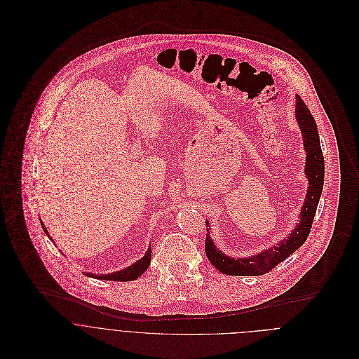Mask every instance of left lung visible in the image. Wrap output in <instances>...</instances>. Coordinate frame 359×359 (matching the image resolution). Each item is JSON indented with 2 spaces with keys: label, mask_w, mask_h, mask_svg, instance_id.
Returning <instances> with one entry per match:
<instances>
[{
  "label": "left lung",
  "mask_w": 359,
  "mask_h": 359,
  "mask_svg": "<svg viewBox=\"0 0 359 359\" xmlns=\"http://www.w3.org/2000/svg\"><path fill=\"white\" fill-rule=\"evenodd\" d=\"M296 117L300 124L303 140H304V149L307 152V163H306V175L308 177L307 196L304 205L302 208L300 224L292 232L290 236L283 239V242L278 243L276 246L264 250L256 256L248 258H231L222 255L217 250L212 239L205 236V250L208 261L222 273L225 275H235V276H258L269 272L283 259H286L290 255H293L299 248L304 245L307 241L308 235L312 228V221L316 212V207L319 203V198L323 188V177H325V160L320 149L319 134L316 128V123L307 107V104L297 97L296 100ZM208 225V222H207ZM208 231V229H207Z\"/></svg>",
  "instance_id": "obj_1"
}]
</instances>
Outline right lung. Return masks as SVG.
<instances>
[{"label":"right lung","instance_id":"add662e5","mask_svg":"<svg viewBox=\"0 0 359 359\" xmlns=\"http://www.w3.org/2000/svg\"><path fill=\"white\" fill-rule=\"evenodd\" d=\"M41 225H43L44 232H47L44 224H41ZM47 235H48V232H47ZM151 257H152V249L149 248V250L147 252L145 256L142 257L140 261H137L135 264L130 265L128 268L121 269V271H118V272L107 273V275H95V278H97V279H102V280H118V282L134 280V279L140 278V276L148 269V266H149V264H151ZM87 275L91 276V278H94L93 273H87Z\"/></svg>","mask_w":359,"mask_h":359}]
</instances>
